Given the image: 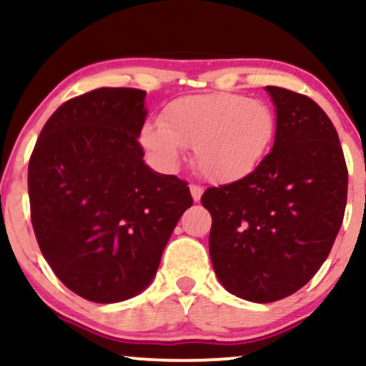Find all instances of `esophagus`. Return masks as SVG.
<instances>
[{"mask_svg": "<svg viewBox=\"0 0 366 366\" xmlns=\"http://www.w3.org/2000/svg\"><path fill=\"white\" fill-rule=\"evenodd\" d=\"M189 189H191V194H192V199H194V201H196V203H199L201 196H203V187L196 186V184H191V186H189Z\"/></svg>", "mask_w": 366, "mask_h": 366, "instance_id": "1", "label": "esophagus"}]
</instances>
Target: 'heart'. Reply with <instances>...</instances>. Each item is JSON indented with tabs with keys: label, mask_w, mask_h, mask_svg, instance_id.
<instances>
[{
	"label": "heart",
	"mask_w": 366,
	"mask_h": 366,
	"mask_svg": "<svg viewBox=\"0 0 366 366\" xmlns=\"http://www.w3.org/2000/svg\"><path fill=\"white\" fill-rule=\"evenodd\" d=\"M275 113L264 102L230 92L184 96L169 103L159 122L141 130L142 148L172 170L184 148H194V165L217 184L237 182L263 162L275 137Z\"/></svg>",
	"instance_id": "heart-1"
}]
</instances>
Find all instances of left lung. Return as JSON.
I'll list each match as a JSON object with an SVG mask.
<instances>
[{
  "label": "left lung",
  "instance_id": "8db88e82",
  "mask_svg": "<svg viewBox=\"0 0 366 366\" xmlns=\"http://www.w3.org/2000/svg\"><path fill=\"white\" fill-rule=\"evenodd\" d=\"M274 148L237 182L204 191L209 256L220 284L253 303L300 291L329 256L342 225L347 169L337 130L312 98L267 86Z\"/></svg>",
  "mask_w": 366,
  "mask_h": 366
}]
</instances>
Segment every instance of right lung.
Listing matches in <instances>:
<instances>
[{
  "label": "right lung",
  "instance_id": "obj_1",
  "mask_svg": "<svg viewBox=\"0 0 366 366\" xmlns=\"http://www.w3.org/2000/svg\"><path fill=\"white\" fill-rule=\"evenodd\" d=\"M146 91L99 87L63 103L29 162L37 244L54 275L94 303H120L154 279L192 204L186 180L144 163Z\"/></svg>",
  "mask_w": 366,
  "mask_h": 366
}]
</instances>
